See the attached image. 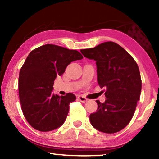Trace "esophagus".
<instances>
[{
  "label": "esophagus",
  "instance_id": "1",
  "mask_svg": "<svg viewBox=\"0 0 159 159\" xmlns=\"http://www.w3.org/2000/svg\"><path fill=\"white\" fill-rule=\"evenodd\" d=\"M77 98H78V100H79V101H81L82 103H85V102L88 101V99H87L86 98L82 96V95H79V96L77 97Z\"/></svg>",
  "mask_w": 159,
  "mask_h": 159
}]
</instances>
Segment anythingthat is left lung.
<instances>
[{"mask_svg":"<svg viewBox=\"0 0 159 159\" xmlns=\"http://www.w3.org/2000/svg\"><path fill=\"white\" fill-rule=\"evenodd\" d=\"M80 52L96 61L98 83L106 88L105 102L96 101V112L90 115L91 125L105 133L120 131L131 121L140 99L142 81L138 64L122 47L111 41Z\"/></svg>","mask_w":159,"mask_h":159,"instance_id":"8db88e82","label":"left lung"}]
</instances>
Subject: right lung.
Returning <instances> with one entry per match:
<instances>
[{
  "instance_id": "1",
  "label": "right lung",
  "mask_w": 159,
  "mask_h": 159,
  "mask_svg": "<svg viewBox=\"0 0 159 159\" xmlns=\"http://www.w3.org/2000/svg\"><path fill=\"white\" fill-rule=\"evenodd\" d=\"M82 58L76 50L51 44L37 48L28 55L19 72V95L24 116L34 129L49 132L64 123L76 96L54 94V80L71 62Z\"/></svg>"
}]
</instances>
